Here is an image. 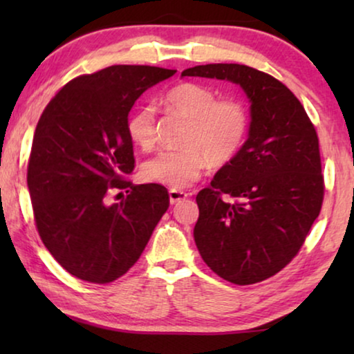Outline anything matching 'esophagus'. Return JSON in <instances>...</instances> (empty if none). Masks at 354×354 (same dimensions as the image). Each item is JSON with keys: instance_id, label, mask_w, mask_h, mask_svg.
Instances as JSON below:
<instances>
[{"instance_id": "esophagus-1", "label": "esophagus", "mask_w": 354, "mask_h": 354, "mask_svg": "<svg viewBox=\"0 0 354 354\" xmlns=\"http://www.w3.org/2000/svg\"><path fill=\"white\" fill-rule=\"evenodd\" d=\"M188 196L190 195L182 190H169V200H171V205H176V203H178V201L187 200Z\"/></svg>"}]
</instances>
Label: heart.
Wrapping results in <instances>:
<instances>
[{
	"label": "heart",
	"instance_id": "1",
	"mask_svg": "<svg viewBox=\"0 0 354 354\" xmlns=\"http://www.w3.org/2000/svg\"><path fill=\"white\" fill-rule=\"evenodd\" d=\"M166 103L188 119L182 145L176 151H161L142 166L147 182L172 190L195 183L209 167L224 166L240 153L250 132L248 108L235 98L217 100L211 86L185 82L167 91ZM127 135L138 148L151 149L156 143V118L151 104L140 106L127 118Z\"/></svg>",
	"mask_w": 354,
	"mask_h": 354
}]
</instances>
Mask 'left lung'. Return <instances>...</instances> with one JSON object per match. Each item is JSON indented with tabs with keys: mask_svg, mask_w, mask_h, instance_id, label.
Here are the masks:
<instances>
[{
	"mask_svg": "<svg viewBox=\"0 0 354 354\" xmlns=\"http://www.w3.org/2000/svg\"><path fill=\"white\" fill-rule=\"evenodd\" d=\"M182 77L229 80L250 100L240 153L196 195L193 230L201 258L227 282L272 277L301 248L324 200L316 129L297 96L272 75L241 64L195 66ZM227 194L239 200H221Z\"/></svg>",
	"mask_w": 354,
	"mask_h": 354,
	"instance_id": "8db88e82",
	"label": "left lung"
}]
</instances>
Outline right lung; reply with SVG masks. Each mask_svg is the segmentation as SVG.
Returning a JSON list of instances; mask_svg holds the SVG:
<instances>
[{"label": "right lung", "mask_w": 354, "mask_h": 354, "mask_svg": "<svg viewBox=\"0 0 354 354\" xmlns=\"http://www.w3.org/2000/svg\"><path fill=\"white\" fill-rule=\"evenodd\" d=\"M176 72L111 66L80 75L57 91L38 120L27 167L37 230L77 279L109 283L124 275L167 211L166 187L125 178L135 167L125 124L143 91ZM113 189L128 196L108 205Z\"/></svg>", "instance_id": "add662e5"}]
</instances>
